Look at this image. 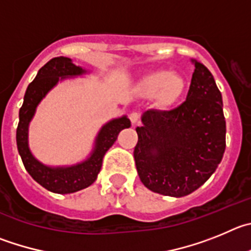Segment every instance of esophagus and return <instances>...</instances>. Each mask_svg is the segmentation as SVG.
Segmentation results:
<instances>
[{
  "label": "esophagus",
  "mask_w": 251,
  "mask_h": 251,
  "mask_svg": "<svg viewBox=\"0 0 251 251\" xmlns=\"http://www.w3.org/2000/svg\"><path fill=\"white\" fill-rule=\"evenodd\" d=\"M139 120H140L139 112H136V111L131 112V114H130V121L132 123V125H135V124L139 123Z\"/></svg>",
  "instance_id": "obj_1"
}]
</instances>
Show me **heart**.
I'll list each match as a JSON object with an SVG mask.
<instances>
[{
	"mask_svg": "<svg viewBox=\"0 0 251 251\" xmlns=\"http://www.w3.org/2000/svg\"><path fill=\"white\" fill-rule=\"evenodd\" d=\"M184 89V81L180 76L173 75L170 71L159 70L149 74L144 80V90L148 94L159 92V99L162 102L175 100Z\"/></svg>",
	"mask_w": 251,
	"mask_h": 251,
	"instance_id": "obj_1",
	"label": "heart"
}]
</instances>
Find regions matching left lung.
I'll use <instances>...</instances> for the list:
<instances>
[{
  "label": "left lung",
  "instance_id": "obj_1",
  "mask_svg": "<svg viewBox=\"0 0 251 251\" xmlns=\"http://www.w3.org/2000/svg\"><path fill=\"white\" fill-rule=\"evenodd\" d=\"M195 62L186 100L171 110H148L136 127L134 150L140 180L166 196L189 195L216 170L224 155L223 99L211 72Z\"/></svg>",
  "mask_w": 251,
  "mask_h": 251
}]
</instances>
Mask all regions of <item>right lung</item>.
<instances>
[{
    "instance_id": "1",
    "label": "right lung",
    "mask_w": 251,
    "mask_h": 251,
    "mask_svg": "<svg viewBox=\"0 0 251 251\" xmlns=\"http://www.w3.org/2000/svg\"><path fill=\"white\" fill-rule=\"evenodd\" d=\"M85 70L76 66L67 57H53L46 65L38 70L35 80L28 85L24 98V103L20 109V121L16 131V141L20 156L27 173L32 179L47 190L56 194H70L90 186L96 180L101 170L103 155L109 150L117 139V135L124 128L131 126L130 120L126 116L116 119L106 124L96 139V146L91 157L82 164L70 168H49L38 162L32 156L27 145V130L28 124L35 114L36 106L42 100L45 95L55 86L60 77L77 76L83 74Z\"/></svg>"
}]
</instances>
